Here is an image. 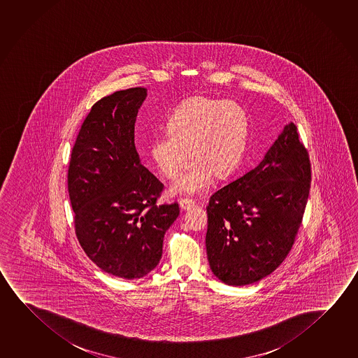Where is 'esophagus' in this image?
<instances>
[{
  "mask_svg": "<svg viewBox=\"0 0 358 358\" xmlns=\"http://www.w3.org/2000/svg\"><path fill=\"white\" fill-rule=\"evenodd\" d=\"M178 203H180L182 210H188V209L192 208L193 206H194V201L189 199H181Z\"/></svg>",
  "mask_w": 358,
  "mask_h": 358,
  "instance_id": "esophagus-1",
  "label": "esophagus"
}]
</instances>
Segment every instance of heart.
<instances>
[{
    "label": "heart",
    "mask_w": 358,
    "mask_h": 358,
    "mask_svg": "<svg viewBox=\"0 0 358 358\" xmlns=\"http://www.w3.org/2000/svg\"><path fill=\"white\" fill-rule=\"evenodd\" d=\"M249 120L241 105L229 100L194 96L178 105L169 120V131L156 135L150 154L164 176L173 180L188 161L187 172L173 192L199 193L208 187L212 175L226 178L242 161Z\"/></svg>",
    "instance_id": "b5f03b06"
}]
</instances>
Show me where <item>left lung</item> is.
Returning <instances> with one entry per match:
<instances>
[{
  "label": "left lung",
  "mask_w": 358,
  "mask_h": 358,
  "mask_svg": "<svg viewBox=\"0 0 358 358\" xmlns=\"http://www.w3.org/2000/svg\"><path fill=\"white\" fill-rule=\"evenodd\" d=\"M310 186L308 149L289 122L257 167L209 199L206 248L213 274L242 286L273 273L295 242Z\"/></svg>",
  "instance_id": "obj_1"
}]
</instances>
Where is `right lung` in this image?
<instances>
[{
    "label": "right lung",
    "instance_id": "1",
    "mask_svg": "<svg viewBox=\"0 0 358 358\" xmlns=\"http://www.w3.org/2000/svg\"><path fill=\"white\" fill-rule=\"evenodd\" d=\"M146 95L145 88H130L98 100L68 167L78 241L100 269L122 279L157 266L166 231L180 215L177 202L157 204L164 185L135 149V121Z\"/></svg>",
    "mask_w": 358,
    "mask_h": 358
}]
</instances>
